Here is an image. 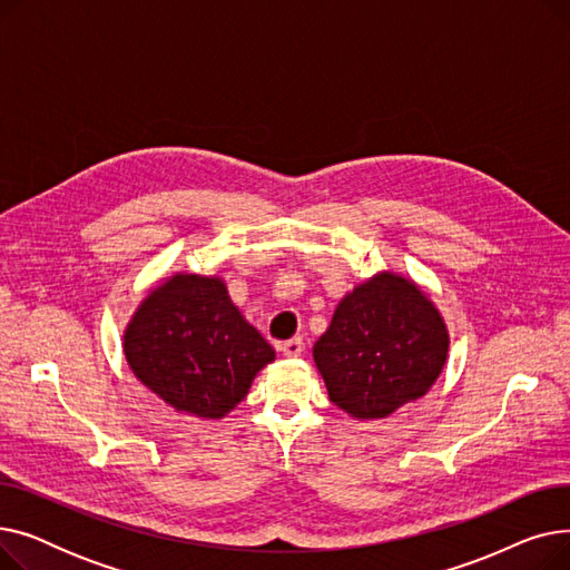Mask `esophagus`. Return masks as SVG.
<instances>
[{
  "mask_svg": "<svg viewBox=\"0 0 570 570\" xmlns=\"http://www.w3.org/2000/svg\"><path fill=\"white\" fill-rule=\"evenodd\" d=\"M303 348H305V344H303L301 337H293V340L279 344V351H282L286 357H297V355L303 353Z\"/></svg>",
  "mask_w": 570,
  "mask_h": 570,
  "instance_id": "1",
  "label": "esophagus"
}]
</instances>
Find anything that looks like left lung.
I'll list each match as a JSON object with an SVG mask.
<instances>
[{
	"mask_svg": "<svg viewBox=\"0 0 570 570\" xmlns=\"http://www.w3.org/2000/svg\"><path fill=\"white\" fill-rule=\"evenodd\" d=\"M439 309L413 282L383 273L355 286L314 344L331 402L353 417H387L423 397L448 355Z\"/></svg>",
	"mask_w": 570,
	"mask_h": 570,
	"instance_id": "1",
	"label": "left lung"
}]
</instances>
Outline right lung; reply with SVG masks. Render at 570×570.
<instances>
[{"label": "right lung", "mask_w": 570, "mask_h": 570, "mask_svg": "<svg viewBox=\"0 0 570 570\" xmlns=\"http://www.w3.org/2000/svg\"><path fill=\"white\" fill-rule=\"evenodd\" d=\"M136 379L179 413L224 417L275 361L217 277L175 275L140 303L125 331Z\"/></svg>", "instance_id": "1"}]
</instances>
